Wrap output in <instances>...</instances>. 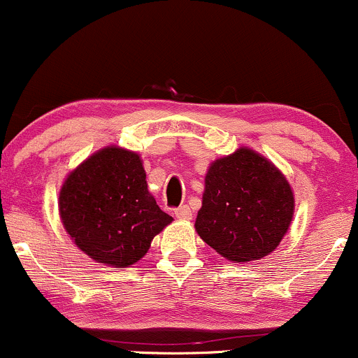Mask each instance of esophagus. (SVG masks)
I'll use <instances>...</instances> for the list:
<instances>
[{"label":"esophagus","instance_id":"34e87169","mask_svg":"<svg viewBox=\"0 0 358 358\" xmlns=\"http://www.w3.org/2000/svg\"><path fill=\"white\" fill-rule=\"evenodd\" d=\"M175 217L180 220H190L192 219V210L187 205H182V207L175 208Z\"/></svg>","mask_w":358,"mask_h":358}]
</instances>
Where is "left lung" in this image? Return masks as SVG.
Here are the masks:
<instances>
[{
	"label": "left lung",
	"mask_w": 358,
	"mask_h": 358,
	"mask_svg": "<svg viewBox=\"0 0 358 358\" xmlns=\"http://www.w3.org/2000/svg\"><path fill=\"white\" fill-rule=\"evenodd\" d=\"M293 212L285 175L264 156L241 148L208 168L195 229L229 261H256L278 248Z\"/></svg>",
	"instance_id": "left-lung-1"
}]
</instances>
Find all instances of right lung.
I'll return each mask as SVG.
<instances>
[{
    "instance_id": "add662e5",
    "label": "right lung",
    "mask_w": 358,
    "mask_h": 358,
    "mask_svg": "<svg viewBox=\"0 0 358 358\" xmlns=\"http://www.w3.org/2000/svg\"><path fill=\"white\" fill-rule=\"evenodd\" d=\"M59 210L77 248L116 268L138 262L173 220L148 192L139 156L116 146L97 151L69 175Z\"/></svg>"
}]
</instances>
